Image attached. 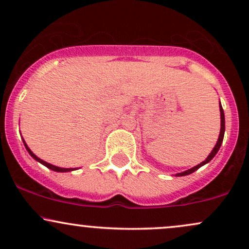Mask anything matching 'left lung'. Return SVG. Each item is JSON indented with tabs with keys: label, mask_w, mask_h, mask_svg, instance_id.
Returning <instances> with one entry per match:
<instances>
[{
	"label": "left lung",
	"mask_w": 249,
	"mask_h": 249,
	"mask_svg": "<svg viewBox=\"0 0 249 249\" xmlns=\"http://www.w3.org/2000/svg\"><path fill=\"white\" fill-rule=\"evenodd\" d=\"M220 107V118H221V127H220V134H219V138H218V142H216L215 146H214V148L212 150V152H211L210 154H208V157L206 158V160H204L202 162H200L199 165H196V166H194L192 168H190V170L185 171V172H181V173H177L176 176L177 177H184V176H188V174L196 172L198 168H200L201 166H204L205 164H207V162H210L212 159L214 158V156H215L216 153H218L219 148L220 146H221L222 144V141H224V134H225V113H224V110H222V107L221 104L219 105Z\"/></svg>",
	"instance_id": "left-lung-1"
}]
</instances>
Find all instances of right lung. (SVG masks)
Returning <instances> with one entry per match:
<instances>
[{
    "label": "right lung",
    "mask_w": 249,
    "mask_h": 249,
    "mask_svg": "<svg viewBox=\"0 0 249 249\" xmlns=\"http://www.w3.org/2000/svg\"><path fill=\"white\" fill-rule=\"evenodd\" d=\"M23 142H24V146H25V148H27V151H28V152H29L30 156L33 157V158L35 159V160H37L38 162H41V164L44 165V166H47L48 168H50V170L56 171V172H70V171L76 170V168H63V167H58V166H55V165H51V164H49V162H47V161L42 160V159H39L38 157L36 156V154H34L33 152H31V150H30L29 147H28V145L25 144V142H24V141H23Z\"/></svg>",
    "instance_id": "right-lung-1"
}]
</instances>
